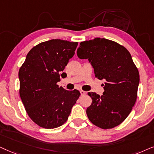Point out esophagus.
Returning <instances> with one entry per match:
<instances>
[{"label":"esophagus","instance_id":"1","mask_svg":"<svg viewBox=\"0 0 154 154\" xmlns=\"http://www.w3.org/2000/svg\"><path fill=\"white\" fill-rule=\"evenodd\" d=\"M80 94H81L82 96H84V95H85L86 94H87V92L85 91H83V90H81V91H80Z\"/></svg>","mask_w":154,"mask_h":154}]
</instances>
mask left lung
I'll return each mask as SVG.
<instances>
[{
  "instance_id": "1",
  "label": "left lung",
  "mask_w": 154,
  "mask_h": 154,
  "mask_svg": "<svg viewBox=\"0 0 154 154\" xmlns=\"http://www.w3.org/2000/svg\"><path fill=\"white\" fill-rule=\"evenodd\" d=\"M77 56L88 59L95 77L104 79V91L99 96L89 92L92 103L87 115L94 125L111 129L127 118L134 106L139 83L138 69L124 46L106 38L81 42Z\"/></svg>"
}]
</instances>
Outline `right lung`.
Instances as JSON below:
<instances>
[{"label":"right lung","instance_id":"obj_1","mask_svg":"<svg viewBox=\"0 0 154 154\" xmlns=\"http://www.w3.org/2000/svg\"><path fill=\"white\" fill-rule=\"evenodd\" d=\"M78 43L51 39L31 49L19 70L20 96L26 113L43 128H58L67 121L80 93L57 83Z\"/></svg>","mask_w":154,"mask_h":154}]
</instances>
